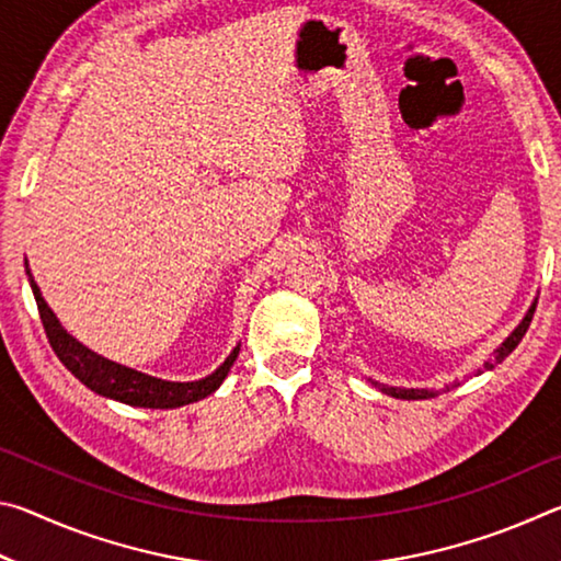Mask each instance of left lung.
I'll return each instance as SVG.
<instances>
[{
  "mask_svg": "<svg viewBox=\"0 0 561 561\" xmlns=\"http://www.w3.org/2000/svg\"><path fill=\"white\" fill-rule=\"evenodd\" d=\"M535 309H537V304H531L529 311H527V317L522 319V324H519L515 331H512V334L507 336L505 344H502V346L495 351V356H492V360H485V368H492L495 364H500L502 358L510 356L512 351L517 348V344L522 341V336L527 334L529 321H531V317H535ZM381 391H383V393H388V396H396V398H405V401H421V398H433V396H438L435 391H428V388H393V386H383Z\"/></svg>",
  "mask_w": 561,
  "mask_h": 561,
  "instance_id": "obj_1",
  "label": "left lung"
}]
</instances>
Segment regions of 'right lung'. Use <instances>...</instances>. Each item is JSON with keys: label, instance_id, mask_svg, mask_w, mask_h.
Wrapping results in <instances>:
<instances>
[{"label": "right lung", "instance_id": "1", "mask_svg": "<svg viewBox=\"0 0 561 561\" xmlns=\"http://www.w3.org/2000/svg\"><path fill=\"white\" fill-rule=\"evenodd\" d=\"M30 282H32L36 307H39L46 339H49L54 354L59 356L61 364L69 368V371L79 378L83 386H89L91 391H96L99 396L116 398L121 403L140 405V408H180L185 403L201 401V398L210 396L213 391L220 388L227 371H230V366L234 364L237 354H240V346H237L215 374L201 378V381H190V383L160 381V378L138 374L133 371V368L113 364V360L93 354L91 348L79 344L71 334H66L59 324V319L54 317V311L46 307L39 287H36L32 277Z\"/></svg>", "mask_w": 561, "mask_h": 561}]
</instances>
